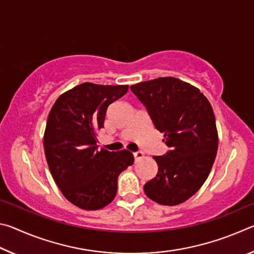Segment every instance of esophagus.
I'll return each instance as SVG.
<instances>
[{
  "label": "esophagus",
  "mask_w": 254,
  "mask_h": 254,
  "mask_svg": "<svg viewBox=\"0 0 254 254\" xmlns=\"http://www.w3.org/2000/svg\"><path fill=\"white\" fill-rule=\"evenodd\" d=\"M133 156H134V159H135V161H136V160H139V159L143 158L144 157V153L141 152V151H137V152L133 153Z\"/></svg>",
  "instance_id": "esophagus-1"
}]
</instances>
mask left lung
Returning a JSON list of instances; mask_svg holds the SVG:
<instances>
[{
  "label": "left lung",
  "instance_id": "8db88e82",
  "mask_svg": "<svg viewBox=\"0 0 254 254\" xmlns=\"http://www.w3.org/2000/svg\"><path fill=\"white\" fill-rule=\"evenodd\" d=\"M131 91L170 148L165 156L153 157L158 173L144 185L145 195L161 205L182 204L203 186L216 157L218 134L212 105L198 88L175 77L137 83Z\"/></svg>",
  "mask_w": 254,
  "mask_h": 254
}]
</instances>
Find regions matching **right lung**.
<instances>
[{
  "label": "right lung",
  "mask_w": 254,
  "mask_h": 254,
  "mask_svg": "<svg viewBox=\"0 0 254 254\" xmlns=\"http://www.w3.org/2000/svg\"><path fill=\"white\" fill-rule=\"evenodd\" d=\"M127 89V85L83 83L62 94L50 110L44 134L49 170L66 199L81 209L109 205L117 195L119 175L134 160L127 150H98L96 144L107 107Z\"/></svg>",
  "instance_id": "right-lung-1"
}]
</instances>
